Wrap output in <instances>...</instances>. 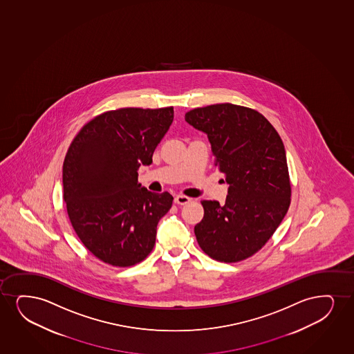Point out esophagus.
Returning a JSON list of instances; mask_svg holds the SVG:
<instances>
[{
  "instance_id": "1",
  "label": "esophagus",
  "mask_w": 354,
  "mask_h": 354,
  "mask_svg": "<svg viewBox=\"0 0 354 354\" xmlns=\"http://www.w3.org/2000/svg\"><path fill=\"white\" fill-rule=\"evenodd\" d=\"M192 201V198L188 196H184V195H177L175 197V203L176 205H187L189 202Z\"/></svg>"
}]
</instances>
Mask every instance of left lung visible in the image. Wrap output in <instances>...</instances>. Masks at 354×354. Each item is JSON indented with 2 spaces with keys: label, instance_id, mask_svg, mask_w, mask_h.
<instances>
[{
  "label": "left lung",
  "instance_id": "obj_1",
  "mask_svg": "<svg viewBox=\"0 0 354 354\" xmlns=\"http://www.w3.org/2000/svg\"><path fill=\"white\" fill-rule=\"evenodd\" d=\"M185 121L206 133L215 167L230 185L224 205L201 201L197 243L213 260H245L268 242L291 203L281 138L260 112L234 104L194 109Z\"/></svg>",
  "mask_w": 354,
  "mask_h": 354
}]
</instances>
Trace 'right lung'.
<instances>
[{
	"instance_id": "right-lung-1",
	"label": "right lung",
	"mask_w": 354,
	"mask_h": 354,
	"mask_svg": "<svg viewBox=\"0 0 354 354\" xmlns=\"http://www.w3.org/2000/svg\"><path fill=\"white\" fill-rule=\"evenodd\" d=\"M174 121V108H122L81 128L63 161V198L74 231L104 263L130 267L156 244L159 220L170 211L167 192L138 183L141 165Z\"/></svg>"
}]
</instances>
